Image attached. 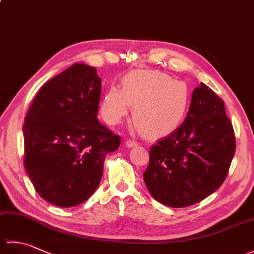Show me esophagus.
<instances>
[{
  "mask_svg": "<svg viewBox=\"0 0 254 254\" xmlns=\"http://www.w3.org/2000/svg\"><path fill=\"white\" fill-rule=\"evenodd\" d=\"M126 146H127V148L136 147V146H138V143L134 142V141H130V139H128V141H127V142H126Z\"/></svg>",
  "mask_w": 254,
  "mask_h": 254,
  "instance_id": "1",
  "label": "esophagus"
}]
</instances>
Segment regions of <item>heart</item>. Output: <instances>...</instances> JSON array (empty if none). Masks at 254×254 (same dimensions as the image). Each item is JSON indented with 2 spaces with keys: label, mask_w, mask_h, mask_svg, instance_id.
<instances>
[{
  "label": "heart",
  "mask_w": 254,
  "mask_h": 254,
  "mask_svg": "<svg viewBox=\"0 0 254 254\" xmlns=\"http://www.w3.org/2000/svg\"><path fill=\"white\" fill-rule=\"evenodd\" d=\"M187 83L160 71H134L122 79V89L110 87L101 102V115L115 126L127 116L149 137L170 135L185 122L191 106Z\"/></svg>",
  "instance_id": "b5f03b06"
}]
</instances>
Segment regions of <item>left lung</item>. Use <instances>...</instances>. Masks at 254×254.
<instances>
[{
    "mask_svg": "<svg viewBox=\"0 0 254 254\" xmlns=\"http://www.w3.org/2000/svg\"><path fill=\"white\" fill-rule=\"evenodd\" d=\"M235 150L233 124L224 101L201 83L193 90L182 126L150 148L145 185L161 204L190 206L223 185Z\"/></svg>",
    "mask_w": 254,
    "mask_h": 254,
    "instance_id": "obj_1",
    "label": "left lung"
}]
</instances>
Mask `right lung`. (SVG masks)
Masks as SVG:
<instances>
[{"mask_svg":"<svg viewBox=\"0 0 254 254\" xmlns=\"http://www.w3.org/2000/svg\"><path fill=\"white\" fill-rule=\"evenodd\" d=\"M101 78L75 63L42 86L23 127L25 169L39 195L56 206L84 203L99 186L106 155L120 136L100 124Z\"/></svg>","mask_w":254,"mask_h":254,"instance_id":"obj_1","label":"right lung"}]
</instances>
